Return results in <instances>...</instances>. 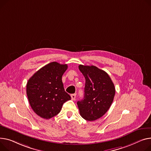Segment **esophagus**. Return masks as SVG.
I'll use <instances>...</instances> for the list:
<instances>
[{
    "label": "esophagus",
    "instance_id": "esophagus-1",
    "mask_svg": "<svg viewBox=\"0 0 151 151\" xmlns=\"http://www.w3.org/2000/svg\"><path fill=\"white\" fill-rule=\"evenodd\" d=\"M76 95L75 93L71 95V98H72V100H75V98H76Z\"/></svg>",
    "mask_w": 151,
    "mask_h": 151
}]
</instances>
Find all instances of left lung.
I'll list each match as a JSON object with an SVG mask.
<instances>
[{
    "label": "left lung",
    "mask_w": 151,
    "mask_h": 151,
    "mask_svg": "<svg viewBox=\"0 0 151 151\" xmlns=\"http://www.w3.org/2000/svg\"><path fill=\"white\" fill-rule=\"evenodd\" d=\"M79 69L86 79L84 97L77 102L79 113L87 121H94L110 108L115 88L109 75L96 66L79 65Z\"/></svg>",
    "instance_id": "obj_1"
}]
</instances>
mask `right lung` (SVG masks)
I'll list each match as a JSON object with an SVG mask.
<instances>
[{
    "label": "right lung",
    "mask_w": 151,
    "mask_h": 151,
    "mask_svg": "<svg viewBox=\"0 0 151 151\" xmlns=\"http://www.w3.org/2000/svg\"><path fill=\"white\" fill-rule=\"evenodd\" d=\"M67 64L52 62L37 71L27 84V95L33 111L50 119L58 115L63 104L71 99L65 91L62 76Z\"/></svg>",
    "instance_id": "right-lung-1"
}]
</instances>
